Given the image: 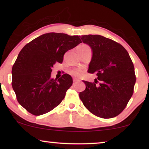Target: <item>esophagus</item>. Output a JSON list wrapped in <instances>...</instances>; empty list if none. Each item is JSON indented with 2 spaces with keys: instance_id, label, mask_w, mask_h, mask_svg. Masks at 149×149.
<instances>
[{
  "instance_id": "obj_1",
  "label": "esophagus",
  "mask_w": 149,
  "mask_h": 149,
  "mask_svg": "<svg viewBox=\"0 0 149 149\" xmlns=\"http://www.w3.org/2000/svg\"><path fill=\"white\" fill-rule=\"evenodd\" d=\"M73 81H74V82H76V81H79V79H76V78H74V79H73Z\"/></svg>"
}]
</instances>
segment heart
Returning a JSON list of instances; mask_svg holds the SVG:
<instances>
[{"mask_svg":"<svg viewBox=\"0 0 149 149\" xmlns=\"http://www.w3.org/2000/svg\"><path fill=\"white\" fill-rule=\"evenodd\" d=\"M78 47H88V46H87L86 45H81ZM82 73H83V70L81 68H75L71 71L72 75H73L74 76H75V77L80 76V75L82 74Z\"/></svg>","mask_w":149,"mask_h":149,"instance_id":"heart-1","label":"heart"}]
</instances>
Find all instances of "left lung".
<instances>
[{
	"instance_id": "1",
	"label": "left lung",
	"mask_w": 149,
	"mask_h": 149,
	"mask_svg": "<svg viewBox=\"0 0 149 149\" xmlns=\"http://www.w3.org/2000/svg\"><path fill=\"white\" fill-rule=\"evenodd\" d=\"M81 37V36H80ZM83 42L92 49L88 72L96 73L100 81L91 83L79 93L87 109L102 118H112L124 110L133 93L135 84L134 65L122 45L99 35H82Z\"/></svg>"
}]
</instances>
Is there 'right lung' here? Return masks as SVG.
Masks as SVG:
<instances>
[{"mask_svg": "<svg viewBox=\"0 0 149 149\" xmlns=\"http://www.w3.org/2000/svg\"><path fill=\"white\" fill-rule=\"evenodd\" d=\"M81 41L77 35L49 33L33 40L21 50L12 70V88L19 104L35 116L53 110L65 97L73 80L65 74L52 79L55 63H62L68 50Z\"/></svg>", "mask_w": 149, "mask_h": 149, "instance_id": "add662e5", "label": "right lung"}]
</instances>
